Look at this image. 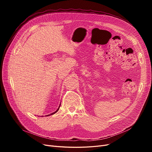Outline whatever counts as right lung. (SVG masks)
I'll list each match as a JSON object with an SVG mask.
<instances>
[{
  "instance_id": "1",
  "label": "right lung",
  "mask_w": 152,
  "mask_h": 152,
  "mask_svg": "<svg viewBox=\"0 0 152 152\" xmlns=\"http://www.w3.org/2000/svg\"><path fill=\"white\" fill-rule=\"evenodd\" d=\"M60 106H59L58 108V109L57 110V111H55V112H53V113H51L50 115H47V116H50V115H53V114H55V113L56 112H57V111H58V110H59V108H60Z\"/></svg>"
}]
</instances>
